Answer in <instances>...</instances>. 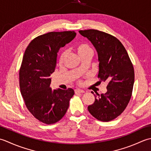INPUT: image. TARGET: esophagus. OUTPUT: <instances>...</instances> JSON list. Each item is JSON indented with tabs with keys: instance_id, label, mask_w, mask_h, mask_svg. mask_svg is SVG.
I'll list each match as a JSON object with an SVG mask.
<instances>
[{
	"instance_id": "34e87169",
	"label": "esophagus",
	"mask_w": 151,
	"mask_h": 151,
	"mask_svg": "<svg viewBox=\"0 0 151 151\" xmlns=\"http://www.w3.org/2000/svg\"><path fill=\"white\" fill-rule=\"evenodd\" d=\"M85 91L83 90H81V89H76L75 90V93L76 94H78V93H84Z\"/></svg>"
}]
</instances>
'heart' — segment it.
Instances as JSON below:
<instances>
[{"mask_svg":"<svg viewBox=\"0 0 151 151\" xmlns=\"http://www.w3.org/2000/svg\"><path fill=\"white\" fill-rule=\"evenodd\" d=\"M74 50L79 58L85 56V55H92V54H93V50H92L90 46L86 44H79L76 45ZM65 55V53H63L60 55L59 58V64H61L63 63Z\"/></svg>","mask_w":151,"mask_h":151,"instance_id":"1","label":"heart"}]
</instances>
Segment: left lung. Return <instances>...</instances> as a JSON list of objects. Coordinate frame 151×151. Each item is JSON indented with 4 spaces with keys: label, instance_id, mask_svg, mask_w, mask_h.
<instances>
[{
    "label": "left lung",
    "instance_id": "left-lung-1",
    "mask_svg": "<svg viewBox=\"0 0 151 151\" xmlns=\"http://www.w3.org/2000/svg\"><path fill=\"white\" fill-rule=\"evenodd\" d=\"M98 53L100 82L107 81L105 94H94V102L88 106L98 121L108 122L124 111L130 101L134 83V70L124 45L115 36L98 30H79Z\"/></svg>",
    "mask_w": 151,
    "mask_h": 151
}]
</instances>
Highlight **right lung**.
<instances>
[{"label": "right lung", "instance_id": "obj_1", "mask_svg": "<svg viewBox=\"0 0 151 151\" xmlns=\"http://www.w3.org/2000/svg\"><path fill=\"white\" fill-rule=\"evenodd\" d=\"M74 31L50 32L36 37L27 46L19 70V87L27 108L40 122L51 124L66 114L74 91L50 87L57 53L75 38Z\"/></svg>", "mask_w": 151, "mask_h": 151}]
</instances>
